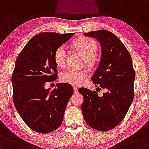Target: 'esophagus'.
Here are the masks:
<instances>
[{
  "instance_id": "1",
  "label": "esophagus",
  "mask_w": 149,
  "mask_h": 149,
  "mask_svg": "<svg viewBox=\"0 0 149 149\" xmlns=\"http://www.w3.org/2000/svg\"><path fill=\"white\" fill-rule=\"evenodd\" d=\"M73 89H74V93H77V92H78V88H77V86H73Z\"/></svg>"
}]
</instances>
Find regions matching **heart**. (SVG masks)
<instances>
[{
	"label": "heart",
	"instance_id": "b5f03b06",
	"mask_svg": "<svg viewBox=\"0 0 149 149\" xmlns=\"http://www.w3.org/2000/svg\"><path fill=\"white\" fill-rule=\"evenodd\" d=\"M76 51L82 56L84 62L86 65L93 68L98 61L97 54L98 45L93 38L88 37H81L72 41L70 43ZM53 60L58 67L63 68L66 65V51L63 46H60L55 51ZM86 70L70 69L63 72L61 75V79L63 82L68 83L72 85H79L84 82L87 77Z\"/></svg>",
	"mask_w": 149,
	"mask_h": 149
}]
</instances>
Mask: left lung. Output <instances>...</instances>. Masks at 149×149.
<instances>
[{
	"label": "left lung",
	"mask_w": 149,
	"mask_h": 149,
	"mask_svg": "<svg viewBox=\"0 0 149 149\" xmlns=\"http://www.w3.org/2000/svg\"><path fill=\"white\" fill-rule=\"evenodd\" d=\"M84 35L101 42V61L91 81L99 89L106 88V92L99 96L97 90L79 88L84 97L81 111L88 126L106 132L121 123L132 103L135 72L128 50L114 34L101 29Z\"/></svg>",
	"instance_id": "1"
}]
</instances>
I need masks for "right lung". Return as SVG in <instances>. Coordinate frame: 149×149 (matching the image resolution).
<instances>
[{"label": "right lung", "mask_w": 149, "mask_h": 149, "mask_svg": "<svg viewBox=\"0 0 149 149\" xmlns=\"http://www.w3.org/2000/svg\"><path fill=\"white\" fill-rule=\"evenodd\" d=\"M73 34L39 33L29 40L17 58L12 74L13 103L22 119L35 132L50 133L63 122L72 86L58 84V88L50 91L44 85L58 77L53 54Z\"/></svg>", "instance_id": "right-lung-1"}]
</instances>
